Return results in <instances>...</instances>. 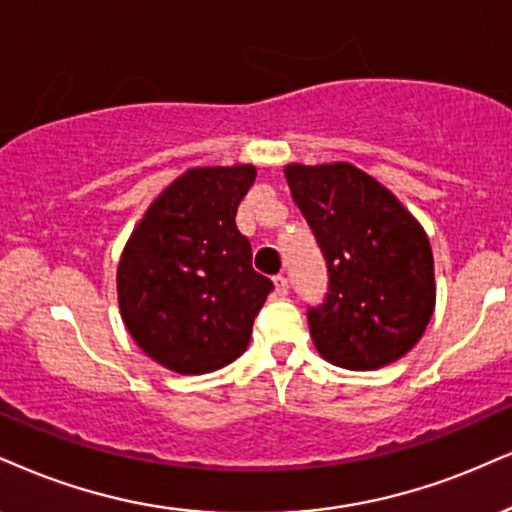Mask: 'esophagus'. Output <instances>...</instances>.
Listing matches in <instances>:
<instances>
[{
    "label": "esophagus",
    "mask_w": 512,
    "mask_h": 512,
    "mask_svg": "<svg viewBox=\"0 0 512 512\" xmlns=\"http://www.w3.org/2000/svg\"><path fill=\"white\" fill-rule=\"evenodd\" d=\"M275 289L280 296H285L289 292V280L285 275H275Z\"/></svg>",
    "instance_id": "esophagus-1"
}]
</instances>
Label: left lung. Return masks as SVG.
<instances>
[{
  "mask_svg": "<svg viewBox=\"0 0 512 512\" xmlns=\"http://www.w3.org/2000/svg\"><path fill=\"white\" fill-rule=\"evenodd\" d=\"M285 178L327 263L308 306L315 349L346 370H377L420 342L434 311V258L418 220L351 163L292 166Z\"/></svg>",
  "mask_w": 512,
  "mask_h": 512,
  "instance_id": "8db88e82",
  "label": "left lung"
}]
</instances>
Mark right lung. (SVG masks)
Here are the masks:
<instances>
[{
  "mask_svg": "<svg viewBox=\"0 0 512 512\" xmlns=\"http://www.w3.org/2000/svg\"><path fill=\"white\" fill-rule=\"evenodd\" d=\"M254 166L194 168L161 192L118 263V304L137 346L180 375L239 358L273 282L237 230Z\"/></svg>",
  "mask_w": 512,
  "mask_h": 512,
  "instance_id": "add662e5",
  "label": "right lung"
}]
</instances>
